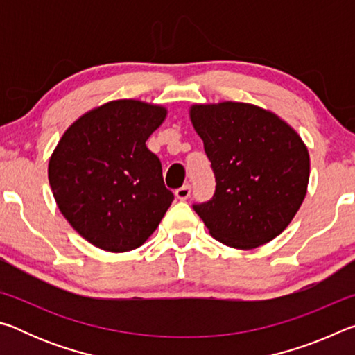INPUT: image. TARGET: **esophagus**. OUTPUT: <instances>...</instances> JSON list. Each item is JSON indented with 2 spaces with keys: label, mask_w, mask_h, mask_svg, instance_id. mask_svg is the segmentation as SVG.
<instances>
[{
  "label": "esophagus",
  "mask_w": 355,
  "mask_h": 355,
  "mask_svg": "<svg viewBox=\"0 0 355 355\" xmlns=\"http://www.w3.org/2000/svg\"><path fill=\"white\" fill-rule=\"evenodd\" d=\"M175 196H177V199H180V200H186L191 196V186L189 184H183L182 188H178L175 191Z\"/></svg>",
  "instance_id": "esophagus-1"
}]
</instances>
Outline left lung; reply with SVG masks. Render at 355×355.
<instances>
[{"label":"left lung","instance_id":"obj_1","mask_svg":"<svg viewBox=\"0 0 355 355\" xmlns=\"http://www.w3.org/2000/svg\"><path fill=\"white\" fill-rule=\"evenodd\" d=\"M189 116L216 177L211 199L192 205L209 235L243 250L279 236L307 194L300 136L274 112L238 101L194 105Z\"/></svg>","mask_w":355,"mask_h":355}]
</instances>
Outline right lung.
<instances>
[{
	"mask_svg": "<svg viewBox=\"0 0 355 355\" xmlns=\"http://www.w3.org/2000/svg\"><path fill=\"white\" fill-rule=\"evenodd\" d=\"M166 114L139 100L110 101L71 123L53 152L48 180L55 200L95 248H139L171 207L161 161L146 146Z\"/></svg>",
	"mask_w": 355,
	"mask_h": 355,
	"instance_id": "add662e5",
	"label": "right lung"
}]
</instances>
